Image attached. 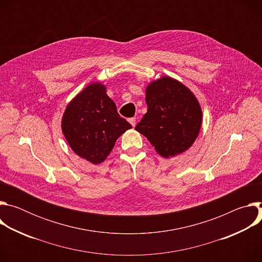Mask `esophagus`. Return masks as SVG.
I'll use <instances>...</instances> for the list:
<instances>
[{"label": "esophagus", "instance_id": "obj_1", "mask_svg": "<svg viewBox=\"0 0 262 262\" xmlns=\"http://www.w3.org/2000/svg\"><path fill=\"white\" fill-rule=\"evenodd\" d=\"M128 121H129V123L135 127V125H136V118H135V117H132V118L128 119Z\"/></svg>", "mask_w": 262, "mask_h": 262}]
</instances>
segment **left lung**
I'll return each mask as SVG.
<instances>
[{
  "instance_id": "1",
  "label": "left lung",
  "mask_w": 262,
  "mask_h": 262,
  "mask_svg": "<svg viewBox=\"0 0 262 262\" xmlns=\"http://www.w3.org/2000/svg\"><path fill=\"white\" fill-rule=\"evenodd\" d=\"M145 99L147 113L136 129L164 158L189 149L202 123L200 104L191 90L172 78L164 77L149 84Z\"/></svg>"
}]
</instances>
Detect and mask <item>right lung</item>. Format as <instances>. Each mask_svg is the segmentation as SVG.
Instances as JSON below:
<instances>
[{
  "instance_id": "1",
  "label": "right lung",
  "mask_w": 262,
  "mask_h": 262,
  "mask_svg": "<svg viewBox=\"0 0 262 262\" xmlns=\"http://www.w3.org/2000/svg\"><path fill=\"white\" fill-rule=\"evenodd\" d=\"M105 87L93 83L67 105L62 132L72 150L92 164L103 162L116 140L132 125L117 112Z\"/></svg>"
}]
</instances>
